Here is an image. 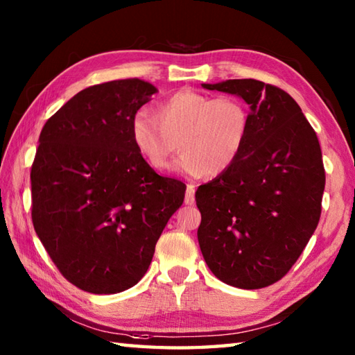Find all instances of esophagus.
I'll return each mask as SVG.
<instances>
[{
	"label": "esophagus",
	"mask_w": 355,
	"mask_h": 355,
	"mask_svg": "<svg viewBox=\"0 0 355 355\" xmlns=\"http://www.w3.org/2000/svg\"><path fill=\"white\" fill-rule=\"evenodd\" d=\"M184 202L187 206H192L195 202V186L193 184H187V191L184 195Z\"/></svg>",
	"instance_id": "esophagus-1"
}]
</instances>
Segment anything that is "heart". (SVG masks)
<instances>
[{"label": "heart", "mask_w": 355, "mask_h": 355, "mask_svg": "<svg viewBox=\"0 0 355 355\" xmlns=\"http://www.w3.org/2000/svg\"><path fill=\"white\" fill-rule=\"evenodd\" d=\"M250 116L236 96L212 97L180 89L157 107V116L140 110L131 120V137L145 162L157 172L169 168L183 150L175 169L187 177L221 175L238 160L245 145Z\"/></svg>", "instance_id": "heart-1"}]
</instances>
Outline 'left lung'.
<instances>
[{
  "label": "left lung",
  "mask_w": 355,
  "mask_h": 355,
  "mask_svg": "<svg viewBox=\"0 0 355 355\" xmlns=\"http://www.w3.org/2000/svg\"><path fill=\"white\" fill-rule=\"evenodd\" d=\"M202 87L250 105L243 153L195 193L202 258L224 284L263 288L288 273L319 224L325 168L318 135L279 87L254 79Z\"/></svg>",
  "instance_id": "1"
}]
</instances>
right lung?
<instances>
[{"label": "right lung", "mask_w": 355, "mask_h": 355, "mask_svg": "<svg viewBox=\"0 0 355 355\" xmlns=\"http://www.w3.org/2000/svg\"><path fill=\"white\" fill-rule=\"evenodd\" d=\"M157 92L140 79L82 89L45 122L30 172L36 235L67 281L93 294L131 288L183 205L186 184L162 177L131 137Z\"/></svg>", "instance_id": "right-lung-1"}]
</instances>
